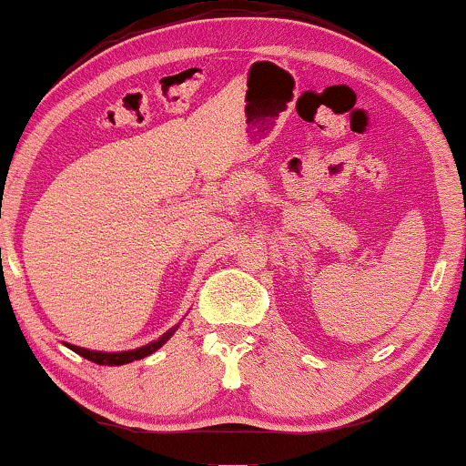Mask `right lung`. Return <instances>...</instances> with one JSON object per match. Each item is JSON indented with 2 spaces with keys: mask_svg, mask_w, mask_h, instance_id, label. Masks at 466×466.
<instances>
[{
  "mask_svg": "<svg viewBox=\"0 0 466 466\" xmlns=\"http://www.w3.org/2000/svg\"><path fill=\"white\" fill-rule=\"evenodd\" d=\"M179 329V325L170 327L167 333H162L158 339H154V342H149L146 346H139V349L135 350H122V352H101V350H88V349H82V346H76V344H65L67 349H71L77 355L88 359V361L93 363H99V365H124V363H133V361H139V359H146L149 355H154L156 350L162 349L170 338H173V333Z\"/></svg>",
  "mask_w": 466,
  "mask_h": 466,
  "instance_id": "add662e5",
  "label": "right lung"
}]
</instances>
